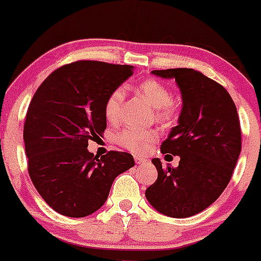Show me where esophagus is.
<instances>
[{
  "instance_id": "obj_1",
  "label": "esophagus",
  "mask_w": 261,
  "mask_h": 261,
  "mask_svg": "<svg viewBox=\"0 0 261 261\" xmlns=\"http://www.w3.org/2000/svg\"><path fill=\"white\" fill-rule=\"evenodd\" d=\"M134 159H135L136 164H146L147 163V160L145 159V158L139 156V155H135V156H134Z\"/></svg>"
}]
</instances>
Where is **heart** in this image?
<instances>
[{
  "label": "heart",
  "mask_w": 261,
  "mask_h": 261,
  "mask_svg": "<svg viewBox=\"0 0 261 261\" xmlns=\"http://www.w3.org/2000/svg\"><path fill=\"white\" fill-rule=\"evenodd\" d=\"M139 92L150 102L155 111V117L160 122L169 123L177 116V107L173 103L172 92L165 84L156 80H145L138 87ZM125 93L122 88H115L105 102V115L107 120L115 122L120 118ZM158 140V131L154 128L125 127L117 134L121 146L135 154L145 152Z\"/></svg>",
  "instance_id": "b5f03b06"
}]
</instances>
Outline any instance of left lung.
<instances>
[{
	"label": "left lung",
	"mask_w": 261,
	"mask_h": 261,
	"mask_svg": "<svg viewBox=\"0 0 261 261\" xmlns=\"http://www.w3.org/2000/svg\"><path fill=\"white\" fill-rule=\"evenodd\" d=\"M175 78L183 107L178 125L163 141L165 159L180 158L179 165L152 159L158 179L145 191L156 211L174 218L197 215L211 206L231 179L241 151L238 110L228 92L211 78L189 68L152 70Z\"/></svg>",
	"instance_id": "left-lung-1"
}]
</instances>
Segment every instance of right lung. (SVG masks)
<instances>
[{"label":"right lung","instance_id":"1","mask_svg":"<svg viewBox=\"0 0 261 261\" xmlns=\"http://www.w3.org/2000/svg\"><path fill=\"white\" fill-rule=\"evenodd\" d=\"M133 73L131 65L78 60L54 70L34 94L23 125L29 175L60 215L96 212L115 178L135 165L128 152L111 150L99 158L87 149L106 130L109 94Z\"/></svg>","mask_w":261,"mask_h":261}]
</instances>
